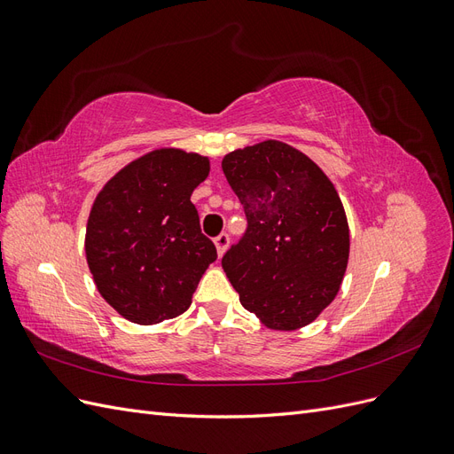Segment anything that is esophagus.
<instances>
[{"label": "esophagus", "instance_id": "34e87169", "mask_svg": "<svg viewBox=\"0 0 454 454\" xmlns=\"http://www.w3.org/2000/svg\"><path fill=\"white\" fill-rule=\"evenodd\" d=\"M214 244H215V248H217V254L223 255L225 250H227V246H229V235H227V232H222V235H217L214 239Z\"/></svg>", "mask_w": 454, "mask_h": 454}]
</instances>
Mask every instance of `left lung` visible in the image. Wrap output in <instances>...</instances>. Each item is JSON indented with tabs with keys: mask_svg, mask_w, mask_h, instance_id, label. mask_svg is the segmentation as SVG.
Masks as SVG:
<instances>
[{
	"mask_svg": "<svg viewBox=\"0 0 454 454\" xmlns=\"http://www.w3.org/2000/svg\"><path fill=\"white\" fill-rule=\"evenodd\" d=\"M222 168L248 219L222 259L242 307L278 332L310 324L335 299L348 263V222L333 184L277 140L232 151Z\"/></svg>",
	"mask_w": 454,
	"mask_h": 454,
	"instance_id": "left-lung-1",
	"label": "left lung"
}]
</instances>
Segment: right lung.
<instances>
[{"mask_svg": "<svg viewBox=\"0 0 454 454\" xmlns=\"http://www.w3.org/2000/svg\"><path fill=\"white\" fill-rule=\"evenodd\" d=\"M208 157L164 147L132 160L96 197L87 222V263L100 295L134 324L176 318L217 259L191 195Z\"/></svg>", "mask_w": 454, "mask_h": 454, "instance_id": "obj_1", "label": "right lung"}]
</instances>
